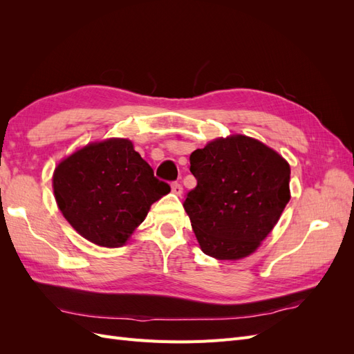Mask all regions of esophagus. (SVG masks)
<instances>
[{
	"instance_id": "esophagus-1",
	"label": "esophagus",
	"mask_w": 354,
	"mask_h": 354,
	"mask_svg": "<svg viewBox=\"0 0 354 354\" xmlns=\"http://www.w3.org/2000/svg\"><path fill=\"white\" fill-rule=\"evenodd\" d=\"M171 190H173V194L177 195V196H180L181 194H183V187H181L180 183H173V185H171Z\"/></svg>"
}]
</instances>
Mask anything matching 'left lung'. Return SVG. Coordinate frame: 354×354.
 I'll use <instances>...</instances> for the list:
<instances>
[{
    "label": "left lung",
    "mask_w": 354,
    "mask_h": 354,
    "mask_svg": "<svg viewBox=\"0 0 354 354\" xmlns=\"http://www.w3.org/2000/svg\"><path fill=\"white\" fill-rule=\"evenodd\" d=\"M198 185L185 209L203 254L236 261L259 250L291 199L288 160L257 138L232 134L190 155Z\"/></svg>",
    "instance_id": "left-lung-1"
}]
</instances>
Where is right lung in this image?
<instances>
[{"label": "right lung", "instance_id": "add662e5", "mask_svg": "<svg viewBox=\"0 0 354 354\" xmlns=\"http://www.w3.org/2000/svg\"><path fill=\"white\" fill-rule=\"evenodd\" d=\"M169 190L134 151L133 142L121 137L80 147L53 173V192L63 217L82 238L104 248L130 241L152 203Z\"/></svg>", "mask_w": 354, "mask_h": 354}]
</instances>
